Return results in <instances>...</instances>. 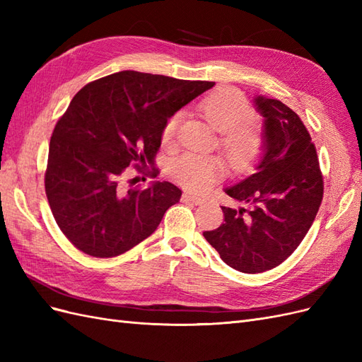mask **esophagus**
Masks as SVG:
<instances>
[{
  "instance_id": "obj_1",
  "label": "esophagus",
  "mask_w": 362,
  "mask_h": 362,
  "mask_svg": "<svg viewBox=\"0 0 362 362\" xmlns=\"http://www.w3.org/2000/svg\"><path fill=\"white\" fill-rule=\"evenodd\" d=\"M181 201H182V202H189V204H194V205H202V204L205 202V199L196 198V196H192V194H189V193H184Z\"/></svg>"
}]
</instances>
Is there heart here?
<instances>
[{"label": "heart", "mask_w": 362, "mask_h": 362, "mask_svg": "<svg viewBox=\"0 0 362 362\" xmlns=\"http://www.w3.org/2000/svg\"><path fill=\"white\" fill-rule=\"evenodd\" d=\"M204 117L218 131V145L235 170H245L254 164L264 149V133L246 98L231 87H218L208 93L199 104ZM181 122V113L168 117L161 129V141L170 145ZM223 163L216 156L187 152L175 160L170 177L192 193H205L223 175Z\"/></svg>", "instance_id": "b5f03b06"}]
</instances>
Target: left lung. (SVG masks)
Listing matches in <instances>:
<instances>
[{
	"label": "left lung",
	"instance_id": "1",
	"mask_svg": "<svg viewBox=\"0 0 362 362\" xmlns=\"http://www.w3.org/2000/svg\"><path fill=\"white\" fill-rule=\"evenodd\" d=\"M262 116V149L254 173L225 193L249 204L222 206L225 222L204 237L229 267L261 273L279 266L308 233L323 199L315 148L300 117L278 100L257 95Z\"/></svg>",
	"mask_w": 362,
	"mask_h": 362
}]
</instances>
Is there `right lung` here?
<instances>
[{
    "instance_id": "right-lung-1",
    "label": "right lung",
    "mask_w": 362,
    "mask_h": 362,
    "mask_svg": "<svg viewBox=\"0 0 362 362\" xmlns=\"http://www.w3.org/2000/svg\"><path fill=\"white\" fill-rule=\"evenodd\" d=\"M213 86L120 71L72 98L49 141L45 192L59 228L76 249L112 258L156 231L181 190L168 181L127 190L125 169L136 161L157 175L164 122Z\"/></svg>"
}]
</instances>
